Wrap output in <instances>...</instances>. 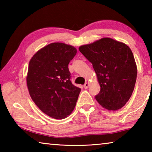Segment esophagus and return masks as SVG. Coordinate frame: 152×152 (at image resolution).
<instances>
[{"instance_id": "1", "label": "esophagus", "mask_w": 152, "mask_h": 152, "mask_svg": "<svg viewBox=\"0 0 152 152\" xmlns=\"http://www.w3.org/2000/svg\"><path fill=\"white\" fill-rule=\"evenodd\" d=\"M88 86H89V82H86L85 84H84V88H88Z\"/></svg>"}]
</instances>
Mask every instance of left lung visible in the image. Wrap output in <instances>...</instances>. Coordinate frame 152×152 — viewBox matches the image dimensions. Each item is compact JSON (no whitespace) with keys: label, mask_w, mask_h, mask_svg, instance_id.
<instances>
[{"label":"left lung","mask_w":152,"mask_h":152,"mask_svg":"<svg viewBox=\"0 0 152 152\" xmlns=\"http://www.w3.org/2000/svg\"><path fill=\"white\" fill-rule=\"evenodd\" d=\"M92 66L101 91L95 96L101 106L117 110L127 103L134 90L137 69L132 50L125 43L104 37L79 47Z\"/></svg>","instance_id":"left-lung-1"}]
</instances>
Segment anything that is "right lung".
Instances as JSON below:
<instances>
[{"label": "right lung", "mask_w": 152, "mask_h": 152, "mask_svg": "<svg viewBox=\"0 0 152 152\" xmlns=\"http://www.w3.org/2000/svg\"><path fill=\"white\" fill-rule=\"evenodd\" d=\"M77 50L64 43H51L37 51L28 67L27 85L38 108L56 119L72 113L81 89L72 84L68 64Z\"/></svg>", "instance_id": "add662e5"}]
</instances>
